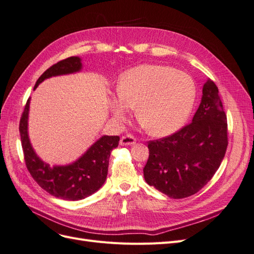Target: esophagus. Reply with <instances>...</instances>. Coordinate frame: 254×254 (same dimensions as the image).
<instances>
[{
	"instance_id": "34e87169",
	"label": "esophagus",
	"mask_w": 254,
	"mask_h": 254,
	"mask_svg": "<svg viewBox=\"0 0 254 254\" xmlns=\"http://www.w3.org/2000/svg\"><path fill=\"white\" fill-rule=\"evenodd\" d=\"M136 142V139L134 136H132V135H130V134H127V135H124V136H122L121 137V140H120V144L122 145V146H128V145H132V144H134Z\"/></svg>"
}]
</instances>
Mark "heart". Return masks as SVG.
<instances>
[{"label": "heart", "instance_id": "heart-1", "mask_svg": "<svg viewBox=\"0 0 254 254\" xmlns=\"http://www.w3.org/2000/svg\"><path fill=\"white\" fill-rule=\"evenodd\" d=\"M196 95V83L188 73L168 65L142 64L121 75L109 108L113 118L123 122L135 107L136 120L146 131L166 136L183 126Z\"/></svg>", "mask_w": 254, "mask_h": 254}]
</instances>
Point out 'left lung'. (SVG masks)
Listing matches in <instances>:
<instances>
[{
  "label": "left lung",
  "mask_w": 254,
  "mask_h": 254,
  "mask_svg": "<svg viewBox=\"0 0 254 254\" xmlns=\"http://www.w3.org/2000/svg\"><path fill=\"white\" fill-rule=\"evenodd\" d=\"M227 126L218 88L207 79L190 124L148 143L149 158L143 170L145 181L170 198L196 194L212 179L225 157Z\"/></svg>",
  "instance_id": "left-lung-1"
}]
</instances>
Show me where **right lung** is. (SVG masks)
I'll return each mask as SVG.
<instances>
[{
    "instance_id": "right-lung-1",
    "label": "right lung",
    "mask_w": 254,
    "mask_h": 254,
    "mask_svg": "<svg viewBox=\"0 0 254 254\" xmlns=\"http://www.w3.org/2000/svg\"><path fill=\"white\" fill-rule=\"evenodd\" d=\"M81 68V59L77 56L61 60L40 76L34 90L45 79L77 73ZM29 104L30 98L23 111L19 130L26 167L35 181L49 194L64 200L76 201L94 194L106 181L110 153L119 146L120 137L103 135L73 163L51 166L37 155L30 143L28 136Z\"/></svg>"
}]
</instances>
